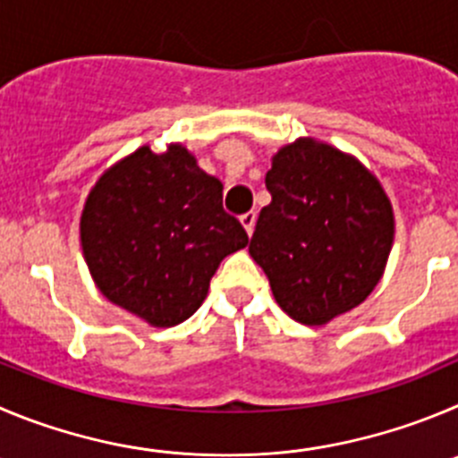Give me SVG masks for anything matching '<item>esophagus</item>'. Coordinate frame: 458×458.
<instances>
[{
    "mask_svg": "<svg viewBox=\"0 0 458 458\" xmlns=\"http://www.w3.org/2000/svg\"><path fill=\"white\" fill-rule=\"evenodd\" d=\"M255 219H258V215H255V212H246V215L242 216V225H243V230H246V233H249V237L250 234H253V230H255Z\"/></svg>",
    "mask_w": 458,
    "mask_h": 458,
    "instance_id": "esophagus-1",
    "label": "esophagus"
}]
</instances>
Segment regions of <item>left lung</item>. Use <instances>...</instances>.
Wrapping results in <instances>:
<instances>
[{"mask_svg": "<svg viewBox=\"0 0 458 458\" xmlns=\"http://www.w3.org/2000/svg\"><path fill=\"white\" fill-rule=\"evenodd\" d=\"M271 203L249 253L273 298L302 326H327L366 301L382 280L395 237L391 199L350 153L298 138L271 157Z\"/></svg>", "mask_w": 458, "mask_h": 458, "instance_id": "8db88e82", "label": "left lung"}]
</instances>
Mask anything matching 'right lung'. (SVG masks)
<instances>
[{"label":"right lung","mask_w":458,"mask_h":458,"mask_svg":"<svg viewBox=\"0 0 458 458\" xmlns=\"http://www.w3.org/2000/svg\"><path fill=\"white\" fill-rule=\"evenodd\" d=\"M224 185L178 142L148 144L110 165L85 199L81 249L94 284L151 327L190 318L230 253L249 243L225 215Z\"/></svg>","instance_id":"add662e5"}]
</instances>
